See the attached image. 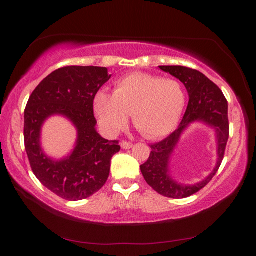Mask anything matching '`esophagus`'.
<instances>
[{"instance_id":"1","label":"esophagus","mask_w":256,"mask_h":256,"mask_svg":"<svg viewBox=\"0 0 256 256\" xmlns=\"http://www.w3.org/2000/svg\"><path fill=\"white\" fill-rule=\"evenodd\" d=\"M121 148L122 149H130L132 146V143H130V142H126V141H122L121 143Z\"/></svg>"}]
</instances>
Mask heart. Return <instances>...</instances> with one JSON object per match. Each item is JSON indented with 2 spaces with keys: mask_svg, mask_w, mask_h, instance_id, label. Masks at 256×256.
Listing matches in <instances>:
<instances>
[{
  "mask_svg": "<svg viewBox=\"0 0 256 256\" xmlns=\"http://www.w3.org/2000/svg\"><path fill=\"white\" fill-rule=\"evenodd\" d=\"M185 104V90L177 80L138 72L118 79L113 94L98 90L93 110L108 132L122 130L132 115L135 128L146 138L156 140L177 128Z\"/></svg>",
  "mask_w": 256,
  "mask_h": 256,
  "instance_id": "b5f03b06",
  "label": "heart"
}]
</instances>
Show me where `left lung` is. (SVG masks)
<instances>
[{
  "mask_svg": "<svg viewBox=\"0 0 256 256\" xmlns=\"http://www.w3.org/2000/svg\"><path fill=\"white\" fill-rule=\"evenodd\" d=\"M158 68L184 84L188 94V104L180 127L166 140L150 146L149 158L140 168L146 183L160 194L174 199L186 198L202 190L212 180L222 162L230 136L228 104L219 87L202 72L184 66ZM194 123L202 124L215 132L217 163L204 180L185 184L177 182L170 174V160L181 136Z\"/></svg>",
  "mask_w": 256,
  "mask_h": 256,
  "instance_id": "obj_1",
  "label": "left lung"
}]
</instances>
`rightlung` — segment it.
<instances>
[{
  "instance_id": "1",
  "label": "right lung",
  "mask_w": 256,
  "mask_h": 256,
  "mask_svg": "<svg viewBox=\"0 0 256 256\" xmlns=\"http://www.w3.org/2000/svg\"><path fill=\"white\" fill-rule=\"evenodd\" d=\"M106 68L66 66L42 80L24 112V143L34 176L48 190L66 200L88 198L104 186L110 160L120 152L118 141H108L98 132L93 99L110 79ZM52 116H62L77 130L72 152L62 159L46 155L41 129Z\"/></svg>"
}]
</instances>
